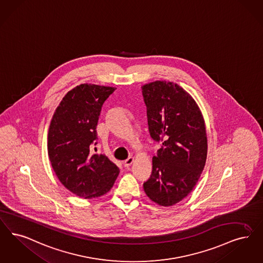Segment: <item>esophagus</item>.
Listing matches in <instances>:
<instances>
[{"label": "esophagus", "mask_w": 263, "mask_h": 263, "mask_svg": "<svg viewBox=\"0 0 263 263\" xmlns=\"http://www.w3.org/2000/svg\"><path fill=\"white\" fill-rule=\"evenodd\" d=\"M133 162H134V158L130 157V158H127L126 160L124 161V163H123V164H124V166H125V167L128 168V167H130V166L132 165V163H133Z\"/></svg>", "instance_id": "esophagus-1"}]
</instances>
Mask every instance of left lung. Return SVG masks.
<instances>
[{"mask_svg": "<svg viewBox=\"0 0 263 263\" xmlns=\"http://www.w3.org/2000/svg\"><path fill=\"white\" fill-rule=\"evenodd\" d=\"M151 137L161 147L144 190L162 206L186 198L205 165L208 139L204 120L194 99L179 85L155 81L142 87Z\"/></svg>", "mask_w": 263, "mask_h": 263, "instance_id": "obj_1", "label": "left lung"}]
</instances>
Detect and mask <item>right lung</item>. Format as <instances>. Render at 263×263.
Masks as SVG:
<instances>
[{
  "instance_id": "1",
  "label": "right lung",
  "mask_w": 263,
  "mask_h": 263,
  "mask_svg": "<svg viewBox=\"0 0 263 263\" xmlns=\"http://www.w3.org/2000/svg\"><path fill=\"white\" fill-rule=\"evenodd\" d=\"M115 90L94 84L76 86L63 97L50 124L48 154L53 171L63 186L80 198L105 195L119 174L109 158L92 151L102 106Z\"/></svg>"
}]
</instances>
